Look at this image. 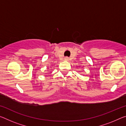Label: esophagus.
Here are the masks:
<instances>
[{
    "label": "esophagus",
    "instance_id": "1",
    "mask_svg": "<svg viewBox=\"0 0 126 126\" xmlns=\"http://www.w3.org/2000/svg\"><path fill=\"white\" fill-rule=\"evenodd\" d=\"M64 60H65V61H68V60H69V58H68V57H65Z\"/></svg>",
    "mask_w": 126,
    "mask_h": 126
}]
</instances>
